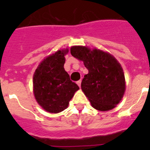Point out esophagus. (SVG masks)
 Here are the masks:
<instances>
[{
	"instance_id": "1",
	"label": "esophagus",
	"mask_w": 150,
	"mask_h": 150,
	"mask_svg": "<svg viewBox=\"0 0 150 150\" xmlns=\"http://www.w3.org/2000/svg\"><path fill=\"white\" fill-rule=\"evenodd\" d=\"M81 80H78L77 82H76V83H77V85L78 86H79V87H80L81 86Z\"/></svg>"
}]
</instances>
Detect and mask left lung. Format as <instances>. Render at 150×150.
<instances>
[{"label": "left lung", "instance_id": "1", "mask_svg": "<svg viewBox=\"0 0 150 150\" xmlns=\"http://www.w3.org/2000/svg\"><path fill=\"white\" fill-rule=\"evenodd\" d=\"M74 58L83 61L88 73L82 80L81 88L91 106L100 111L113 109L125 91L124 72L111 54L83 46L71 48Z\"/></svg>", "mask_w": 150, "mask_h": 150}]
</instances>
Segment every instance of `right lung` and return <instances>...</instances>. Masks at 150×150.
Segmentation results:
<instances>
[{"label": "right lung", "mask_w": 150, "mask_h": 150, "mask_svg": "<svg viewBox=\"0 0 150 150\" xmlns=\"http://www.w3.org/2000/svg\"><path fill=\"white\" fill-rule=\"evenodd\" d=\"M67 52L68 49L61 50L46 57L34 74L33 90L36 100L43 110L51 113L64 110L79 89L64 68V55Z\"/></svg>", "instance_id": "add662e5"}]
</instances>
